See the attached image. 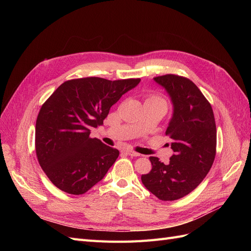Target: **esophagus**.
Returning <instances> with one entry per match:
<instances>
[{
	"mask_svg": "<svg viewBox=\"0 0 251 251\" xmlns=\"http://www.w3.org/2000/svg\"><path fill=\"white\" fill-rule=\"evenodd\" d=\"M126 154H127V155H130V156H133V157H137V156H140V154H138L137 151H132V150H125L124 151Z\"/></svg>",
	"mask_w": 251,
	"mask_h": 251,
	"instance_id": "obj_1",
	"label": "esophagus"
}]
</instances>
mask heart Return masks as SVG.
<instances>
[{"instance_id":"b5f03b06","label":"heart","mask_w":251,"mask_h":251,"mask_svg":"<svg viewBox=\"0 0 251 251\" xmlns=\"http://www.w3.org/2000/svg\"><path fill=\"white\" fill-rule=\"evenodd\" d=\"M151 98H157V97H151Z\"/></svg>"}]
</instances>
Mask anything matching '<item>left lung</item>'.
<instances>
[{
    "label": "left lung",
    "mask_w": 251,
    "mask_h": 251,
    "mask_svg": "<svg viewBox=\"0 0 251 251\" xmlns=\"http://www.w3.org/2000/svg\"><path fill=\"white\" fill-rule=\"evenodd\" d=\"M154 79L168 91L174 104L165 132L174 155L168 164L150 157L151 170L141 181L158 199L174 201L193 192L208 174L216 157V121L209 101L191 79L175 74Z\"/></svg>",
    "instance_id": "8db88e82"
}]
</instances>
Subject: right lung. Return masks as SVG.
Here are the masks:
<instances>
[{"mask_svg":"<svg viewBox=\"0 0 251 251\" xmlns=\"http://www.w3.org/2000/svg\"><path fill=\"white\" fill-rule=\"evenodd\" d=\"M140 78L83 77L62 83L36 118L35 151L41 168L60 191L82 195L100 182L119 151L90 137L110 109Z\"/></svg>","mask_w":251,"mask_h":251,"instance_id":"obj_1","label":"right lung"}]
</instances>
